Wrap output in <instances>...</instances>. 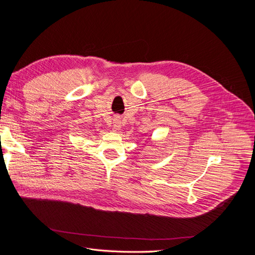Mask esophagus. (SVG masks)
Listing matches in <instances>:
<instances>
[{
    "instance_id": "34e87169",
    "label": "esophagus",
    "mask_w": 255,
    "mask_h": 255,
    "mask_svg": "<svg viewBox=\"0 0 255 255\" xmlns=\"http://www.w3.org/2000/svg\"><path fill=\"white\" fill-rule=\"evenodd\" d=\"M121 128V121L119 118H116L114 120V129L115 130H119Z\"/></svg>"
}]
</instances>
